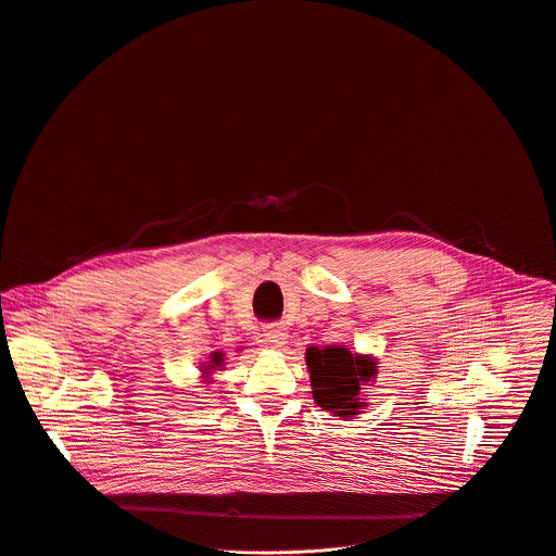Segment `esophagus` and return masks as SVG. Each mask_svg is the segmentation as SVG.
<instances>
[{"label": "esophagus", "mask_w": 556, "mask_h": 556, "mask_svg": "<svg viewBox=\"0 0 556 556\" xmlns=\"http://www.w3.org/2000/svg\"><path fill=\"white\" fill-rule=\"evenodd\" d=\"M263 338H265V344H267L269 349L280 351V349H285L289 336H287V328H285L282 324H269V326H265Z\"/></svg>", "instance_id": "esophagus-1"}]
</instances>
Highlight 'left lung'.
<instances>
[{"instance_id":"1","label":"left lung","mask_w":556,"mask_h":556,"mask_svg":"<svg viewBox=\"0 0 556 556\" xmlns=\"http://www.w3.org/2000/svg\"><path fill=\"white\" fill-rule=\"evenodd\" d=\"M304 359L311 372L313 401L321 409L351 418L366 407L359 390L377 375L375 357L357 355L342 346H308Z\"/></svg>"}]
</instances>
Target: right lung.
<instances>
[{
	"label": "right lung",
	"mask_w": 556,
	"mask_h": 556,
	"mask_svg": "<svg viewBox=\"0 0 556 556\" xmlns=\"http://www.w3.org/2000/svg\"><path fill=\"white\" fill-rule=\"evenodd\" d=\"M220 366H224V353H212V355H210V362H205V364L201 366V372H203V377H210V372L216 370V368H220Z\"/></svg>",
	"instance_id": "right-lung-1"
}]
</instances>
